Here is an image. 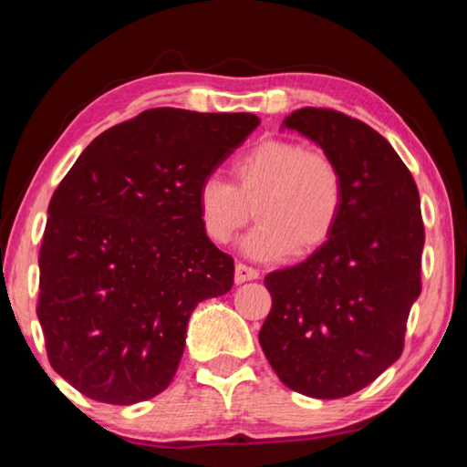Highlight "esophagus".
<instances>
[{
    "label": "esophagus",
    "instance_id": "1",
    "mask_svg": "<svg viewBox=\"0 0 467 467\" xmlns=\"http://www.w3.org/2000/svg\"><path fill=\"white\" fill-rule=\"evenodd\" d=\"M259 278V272L255 267H249L244 264H236L234 265V282L236 284H243V282H249V280H257Z\"/></svg>",
    "mask_w": 467,
    "mask_h": 467
}]
</instances>
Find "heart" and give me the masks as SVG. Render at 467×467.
<instances>
[{
    "instance_id": "1",
    "label": "heart",
    "mask_w": 467,
    "mask_h": 467,
    "mask_svg": "<svg viewBox=\"0 0 467 467\" xmlns=\"http://www.w3.org/2000/svg\"><path fill=\"white\" fill-rule=\"evenodd\" d=\"M197 216L214 244H226L249 224L243 249L259 262L306 257L321 249L339 223L344 179L327 154L295 140L259 141L233 162V183L205 177L195 193Z\"/></svg>"
}]
</instances>
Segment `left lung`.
Listing matches in <instances>:
<instances>
[{"instance_id":"obj_1","label":"left lung","mask_w":467,"mask_h":467,"mask_svg":"<svg viewBox=\"0 0 467 467\" xmlns=\"http://www.w3.org/2000/svg\"><path fill=\"white\" fill-rule=\"evenodd\" d=\"M282 125L313 140L337 164L344 208L321 249L265 275L272 311L259 344L290 389L346 398L404 350L408 315L422 290L420 195L398 152L367 123L305 107Z\"/></svg>"}]
</instances>
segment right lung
<instances>
[{
    "instance_id": "add662e5",
    "label": "right lung",
    "mask_w": 467,
    "mask_h": 467,
    "mask_svg": "<svg viewBox=\"0 0 467 467\" xmlns=\"http://www.w3.org/2000/svg\"><path fill=\"white\" fill-rule=\"evenodd\" d=\"M257 125L148 109L94 138L55 189L36 315L51 367L86 398L130 406L167 389L197 303L233 288L195 193Z\"/></svg>"
}]
</instances>
